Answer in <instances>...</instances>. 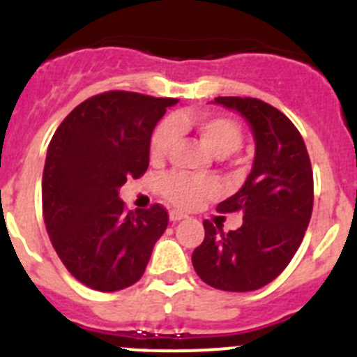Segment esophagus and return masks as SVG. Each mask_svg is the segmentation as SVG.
I'll return each mask as SVG.
<instances>
[{
    "label": "esophagus",
    "instance_id": "esophagus-1",
    "mask_svg": "<svg viewBox=\"0 0 357 357\" xmlns=\"http://www.w3.org/2000/svg\"><path fill=\"white\" fill-rule=\"evenodd\" d=\"M185 218V214L184 213H181V211H169V220H172V222H181V220H184Z\"/></svg>",
    "mask_w": 357,
    "mask_h": 357
}]
</instances>
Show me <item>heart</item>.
<instances>
[{
  "mask_svg": "<svg viewBox=\"0 0 357 357\" xmlns=\"http://www.w3.org/2000/svg\"><path fill=\"white\" fill-rule=\"evenodd\" d=\"M193 132L214 155L225 157L234 153L243 144V130L239 123L227 116L182 112L169 121L160 123L150 137L151 162H162L175 144L176 132ZM160 191L172 204L184 209L198 207L220 191L216 178L207 175L169 173L160 182Z\"/></svg>",
  "mask_w": 357,
  "mask_h": 357,
  "instance_id": "b5f03b06",
  "label": "heart"
}]
</instances>
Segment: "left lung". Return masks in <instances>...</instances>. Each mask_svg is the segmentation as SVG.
<instances>
[{"mask_svg": "<svg viewBox=\"0 0 357 357\" xmlns=\"http://www.w3.org/2000/svg\"><path fill=\"white\" fill-rule=\"evenodd\" d=\"M214 102L247 119L255 157L243 188L216 207L223 214L241 213L243 225L225 234L206 220V238L191 261L213 288L254 291L279 277L301 247L313 213V169L301 132L279 109L257 98Z\"/></svg>", "mask_w": 357, "mask_h": 357, "instance_id": "8db88e82", "label": "left lung"}]
</instances>
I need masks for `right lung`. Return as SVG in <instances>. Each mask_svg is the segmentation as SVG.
Wrapping results in <instances>:
<instances>
[{
	"instance_id": "obj_1",
	"label": "right lung",
	"mask_w": 357,
	"mask_h": 357,
	"mask_svg": "<svg viewBox=\"0 0 357 357\" xmlns=\"http://www.w3.org/2000/svg\"><path fill=\"white\" fill-rule=\"evenodd\" d=\"M178 100L107 91L66 116L50 141L43 216L68 272L96 291H119L143 277L168 227L160 204L127 211L119 188L150 162V137Z\"/></svg>"
}]
</instances>
